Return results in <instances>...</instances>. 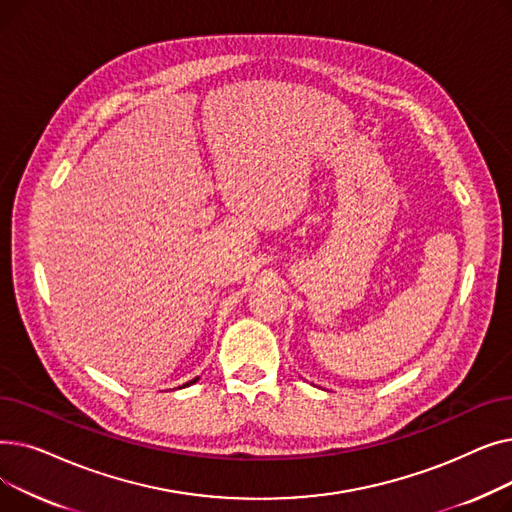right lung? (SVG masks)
Wrapping results in <instances>:
<instances>
[{"label":"right lung","mask_w":512,"mask_h":512,"mask_svg":"<svg viewBox=\"0 0 512 512\" xmlns=\"http://www.w3.org/2000/svg\"><path fill=\"white\" fill-rule=\"evenodd\" d=\"M197 380H199V378H195V380H191V382H186V384H184V386H191V384H195V382H197Z\"/></svg>","instance_id":"obj_1"}]
</instances>
